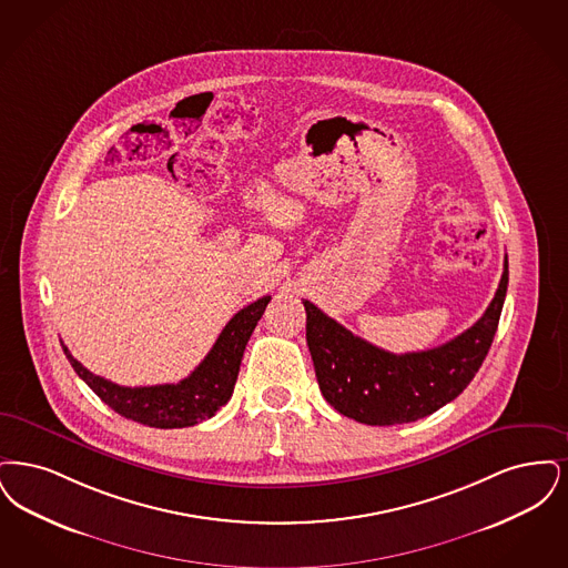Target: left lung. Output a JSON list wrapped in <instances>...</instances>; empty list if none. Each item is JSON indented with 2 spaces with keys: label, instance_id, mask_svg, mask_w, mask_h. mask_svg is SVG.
<instances>
[{
  "label": "left lung",
  "instance_id": "left-lung-1",
  "mask_svg": "<svg viewBox=\"0 0 568 568\" xmlns=\"http://www.w3.org/2000/svg\"><path fill=\"white\" fill-rule=\"evenodd\" d=\"M509 265L484 316L444 346L393 354L356 337L314 303L307 314V346L322 396L347 418L393 426L430 416L454 400L481 367L503 312Z\"/></svg>",
  "mask_w": 568,
  "mask_h": 568
}]
</instances>
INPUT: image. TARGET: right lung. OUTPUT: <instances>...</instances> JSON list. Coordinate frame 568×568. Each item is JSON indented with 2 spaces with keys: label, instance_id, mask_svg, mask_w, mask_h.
<instances>
[{
  "label": "right lung",
  "instance_id": "obj_1",
  "mask_svg": "<svg viewBox=\"0 0 568 568\" xmlns=\"http://www.w3.org/2000/svg\"><path fill=\"white\" fill-rule=\"evenodd\" d=\"M270 301L272 296H263L240 310L226 322L216 344L199 363L197 369L178 384L140 388L119 386L82 367L65 344L61 346L78 377H82L87 386L123 418L152 428L195 426L201 419L212 418L233 395L247 339Z\"/></svg>",
  "mask_w": 568,
  "mask_h": 568
}]
</instances>
